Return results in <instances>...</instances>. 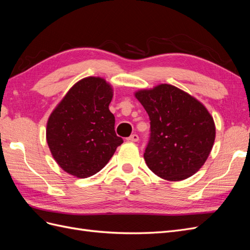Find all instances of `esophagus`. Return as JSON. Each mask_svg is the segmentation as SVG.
Returning a JSON list of instances; mask_svg holds the SVG:
<instances>
[{
  "mask_svg": "<svg viewBox=\"0 0 250 250\" xmlns=\"http://www.w3.org/2000/svg\"><path fill=\"white\" fill-rule=\"evenodd\" d=\"M128 142H138L139 141V135L138 134H132L129 138H127Z\"/></svg>",
  "mask_w": 250,
  "mask_h": 250,
  "instance_id": "34e87169",
  "label": "esophagus"
}]
</instances>
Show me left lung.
Wrapping results in <instances>:
<instances>
[{
	"mask_svg": "<svg viewBox=\"0 0 250 250\" xmlns=\"http://www.w3.org/2000/svg\"><path fill=\"white\" fill-rule=\"evenodd\" d=\"M150 119V138L144 153L148 168L163 179L192 176L213 148V117L194 97L171 84L134 94Z\"/></svg>",
	"mask_w": 250,
	"mask_h": 250,
	"instance_id": "left-lung-1",
	"label": "left lung"
}]
</instances>
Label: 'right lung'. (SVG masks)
Here are the masks:
<instances>
[{
    "instance_id": "add662e5",
    "label": "right lung",
    "mask_w": 250,
    "mask_h": 250,
    "mask_svg": "<svg viewBox=\"0 0 250 250\" xmlns=\"http://www.w3.org/2000/svg\"><path fill=\"white\" fill-rule=\"evenodd\" d=\"M110 84L87 77L74 84L47 123V143L60 168L79 178L102 170L123 143L115 131V116L108 106Z\"/></svg>"
}]
</instances>
